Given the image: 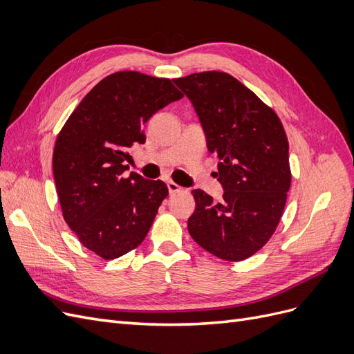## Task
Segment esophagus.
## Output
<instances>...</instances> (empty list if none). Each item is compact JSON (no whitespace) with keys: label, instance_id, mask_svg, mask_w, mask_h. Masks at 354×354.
Listing matches in <instances>:
<instances>
[{"label":"esophagus","instance_id":"1","mask_svg":"<svg viewBox=\"0 0 354 354\" xmlns=\"http://www.w3.org/2000/svg\"><path fill=\"white\" fill-rule=\"evenodd\" d=\"M167 186H168V190H169V194H171V195H173V194H177V192H180V190H181V187H180L177 183H174V181H168Z\"/></svg>","mask_w":354,"mask_h":354}]
</instances>
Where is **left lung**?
<instances>
[{
    "mask_svg": "<svg viewBox=\"0 0 354 354\" xmlns=\"http://www.w3.org/2000/svg\"><path fill=\"white\" fill-rule=\"evenodd\" d=\"M190 99L217 155L223 201L201 189L187 220L194 241L226 261H242L269 242L291 186L288 138L276 112L226 72H199L174 80Z\"/></svg>",
    "mask_w": 354,
    "mask_h": 354,
    "instance_id": "obj_1",
    "label": "left lung"
}]
</instances>
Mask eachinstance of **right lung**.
Segmentation results:
<instances>
[{"label":"right lung","instance_id":"right-lung-1","mask_svg":"<svg viewBox=\"0 0 354 354\" xmlns=\"http://www.w3.org/2000/svg\"><path fill=\"white\" fill-rule=\"evenodd\" d=\"M183 97L168 78L121 71L85 95L60 130L53 173L63 218L85 248L113 260L140 245L168 187L137 173L124 177L145 124Z\"/></svg>","mask_w":354,"mask_h":354}]
</instances>
